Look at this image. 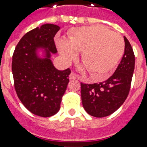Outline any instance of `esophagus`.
<instances>
[{
  "label": "esophagus",
  "instance_id": "obj_1",
  "mask_svg": "<svg viewBox=\"0 0 147 147\" xmlns=\"http://www.w3.org/2000/svg\"><path fill=\"white\" fill-rule=\"evenodd\" d=\"M77 78H78V76L75 74L74 72H71V74H70V79H71V80H76V79H77Z\"/></svg>",
  "mask_w": 147,
  "mask_h": 147
}]
</instances>
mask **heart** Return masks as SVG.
<instances>
[{"label": "heart", "instance_id": "1", "mask_svg": "<svg viewBox=\"0 0 147 147\" xmlns=\"http://www.w3.org/2000/svg\"><path fill=\"white\" fill-rule=\"evenodd\" d=\"M57 44L67 64L82 52V62L86 69L100 80L108 75L124 51V40L120 34L98 25L73 28L69 40L59 38Z\"/></svg>", "mask_w": 147, "mask_h": 147}]
</instances>
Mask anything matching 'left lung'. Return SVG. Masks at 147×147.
Wrapping results in <instances>:
<instances>
[{
    "mask_svg": "<svg viewBox=\"0 0 147 147\" xmlns=\"http://www.w3.org/2000/svg\"><path fill=\"white\" fill-rule=\"evenodd\" d=\"M124 54L113 74L98 84L81 83L82 102L89 115L102 118L111 115L128 96L135 68V54L129 40L124 37Z\"/></svg>",
    "mask_w": 147,
    "mask_h": 147,
    "instance_id": "1",
    "label": "left lung"
}]
</instances>
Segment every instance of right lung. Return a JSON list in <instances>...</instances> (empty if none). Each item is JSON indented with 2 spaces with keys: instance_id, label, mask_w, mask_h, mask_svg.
Returning a JSON list of instances; mask_svg holds the SVG:
<instances>
[{
  "instance_id": "right-lung-1",
  "label": "right lung",
  "mask_w": 147,
  "mask_h": 147,
  "mask_svg": "<svg viewBox=\"0 0 147 147\" xmlns=\"http://www.w3.org/2000/svg\"><path fill=\"white\" fill-rule=\"evenodd\" d=\"M59 28L44 24L27 32L13 54L11 70L17 95L27 110L41 117H50L59 111L69 82L70 68L59 71L50 59L51 54L57 52L54 37ZM39 47L46 51L43 59L36 54Z\"/></svg>"
}]
</instances>
